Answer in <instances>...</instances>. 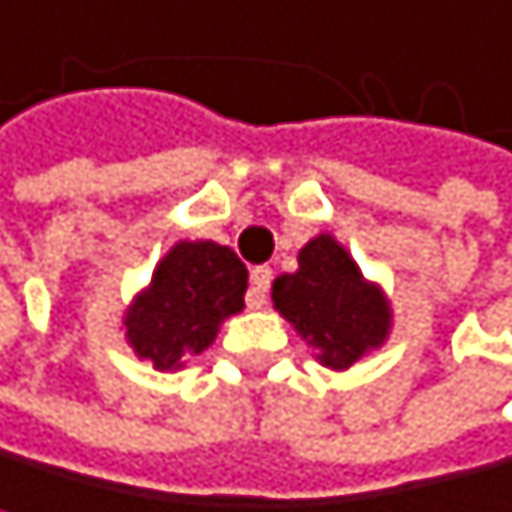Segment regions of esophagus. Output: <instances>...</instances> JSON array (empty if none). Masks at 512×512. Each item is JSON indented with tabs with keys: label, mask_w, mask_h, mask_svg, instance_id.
Returning a JSON list of instances; mask_svg holds the SVG:
<instances>
[{
	"label": "esophagus",
	"mask_w": 512,
	"mask_h": 512,
	"mask_svg": "<svg viewBox=\"0 0 512 512\" xmlns=\"http://www.w3.org/2000/svg\"><path fill=\"white\" fill-rule=\"evenodd\" d=\"M271 267L267 264H258V267H251V294H248V303L254 310H261L264 303H267V287H271Z\"/></svg>",
	"instance_id": "34e87169"
}]
</instances>
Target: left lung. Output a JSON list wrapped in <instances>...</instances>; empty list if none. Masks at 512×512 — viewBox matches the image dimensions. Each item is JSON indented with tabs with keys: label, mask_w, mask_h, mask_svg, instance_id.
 Instances as JSON below:
<instances>
[{
	"label": "left lung",
	"mask_w": 512,
	"mask_h": 512,
	"mask_svg": "<svg viewBox=\"0 0 512 512\" xmlns=\"http://www.w3.org/2000/svg\"><path fill=\"white\" fill-rule=\"evenodd\" d=\"M274 310L294 326L330 372H346L376 353L392 336V300L379 281H369L346 245L330 231L313 235L297 251V271L274 277Z\"/></svg>",
	"instance_id": "left-lung-1"
}]
</instances>
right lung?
I'll return each mask as SVG.
<instances>
[{
	"label": "right lung",
	"instance_id": "right-lung-1",
	"mask_svg": "<svg viewBox=\"0 0 512 512\" xmlns=\"http://www.w3.org/2000/svg\"><path fill=\"white\" fill-rule=\"evenodd\" d=\"M248 267L218 241H176L153 267L120 317L136 359L176 372L186 356L205 353L222 323L245 310Z\"/></svg>",
	"mask_w": 512,
	"mask_h": 512
}]
</instances>
